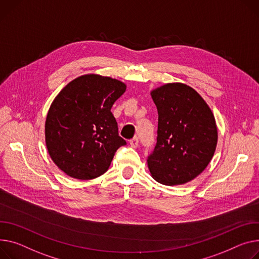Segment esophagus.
Listing matches in <instances>:
<instances>
[{
    "mask_svg": "<svg viewBox=\"0 0 259 259\" xmlns=\"http://www.w3.org/2000/svg\"><path fill=\"white\" fill-rule=\"evenodd\" d=\"M129 143L132 148H137V146H139V139H137V137H133L132 140H130Z\"/></svg>",
    "mask_w": 259,
    "mask_h": 259,
    "instance_id": "obj_1",
    "label": "esophagus"
}]
</instances>
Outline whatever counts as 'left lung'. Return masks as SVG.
<instances>
[{
    "label": "left lung",
    "instance_id": "obj_1",
    "mask_svg": "<svg viewBox=\"0 0 259 259\" xmlns=\"http://www.w3.org/2000/svg\"><path fill=\"white\" fill-rule=\"evenodd\" d=\"M158 111L157 143L148 157L152 177L164 185H180L199 176L218 144L214 115L191 86L167 83L151 92Z\"/></svg>",
    "mask_w": 259,
    "mask_h": 259
}]
</instances>
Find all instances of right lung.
I'll use <instances>...</instances> for the list:
<instances>
[{"label":"right lung","mask_w":259,"mask_h":259,"mask_svg":"<svg viewBox=\"0 0 259 259\" xmlns=\"http://www.w3.org/2000/svg\"><path fill=\"white\" fill-rule=\"evenodd\" d=\"M125 92L122 81L90 74L71 81L52 102L46 145L52 160L67 176L90 180L103 175L116 150L126 145L110 111Z\"/></svg>","instance_id":"add662e5"}]
</instances>
